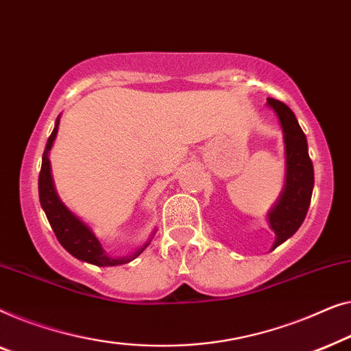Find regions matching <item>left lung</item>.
<instances>
[{"mask_svg":"<svg viewBox=\"0 0 351 351\" xmlns=\"http://www.w3.org/2000/svg\"><path fill=\"white\" fill-rule=\"evenodd\" d=\"M267 106L278 117L285 143V184L275 205L269 210L267 223L275 232L272 250L295 234L307 215L313 192V164L308 157L305 133L294 112L285 103L267 98Z\"/></svg>","mask_w":351,"mask_h":351,"instance_id":"1","label":"left lung"}]
</instances>
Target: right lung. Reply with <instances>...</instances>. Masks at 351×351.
Returning a JSON list of instances; mask_svg holds the SVG:
<instances>
[{
	"instance_id": "right-lung-1",
	"label": "right lung",
	"mask_w": 351,
	"mask_h": 351,
	"mask_svg": "<svg viewBox=\"0 0 351 351\" xmlns=\"http://www.w3.org/2000/svg\"><path fill=\"white\" fill-rule=\"evenodd\" d=\"M58 124H60V116L57 117L56 127H53L51 136H49V140L46 143V149L43 152V165L38 180L39 202H41V206L44 213L47 216V221L52 227L53 234H56L57 240L60 241L63 248H65L71 256H75L76 259L82 261V263L98 265V267H111V265L130 263V261L138 258V256L146 250V246L151 243L156 230L152 232L151 239L147 240L145 245L140 246L136 251H133L132 254L111 256L110 253H106V250L103 248L100 240L97 239L90 227L63 204L56 191L51 160H49V152H51L53 141H56Z\"/></svg>"
}]
</instances>
